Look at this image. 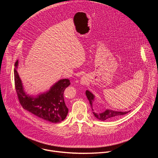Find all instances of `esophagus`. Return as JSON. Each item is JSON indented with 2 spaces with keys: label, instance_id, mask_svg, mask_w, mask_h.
Returning <instances> with one entry per match:
<instances>
[{
  "label": "esophagus",
  "instance_id": "obj_1",
  "mask_svg": "<svg viewBox=\"0 0 158 158\" xmlns=\"http://www.w3.org/2000/svg\"><path fill=\"white\" fill-rule=\"evenodd\" d=\"M88 81H89V79H88V77H87V76H84L81 79V84L85 85L87 84Z\"/></svg>",
  "mask_w": 158,
  "mask_h": 158
}]
</instances>
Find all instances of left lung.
<instances>
[{
    "label": "left lung",
    "instance_id": "8db88e82",
    "mask_svg": "<svg viewBox=\"0 0 158 158\" xmlns=\"http://www.w3.org/2000/svg\"><path fill=\"white\" fill-rule=\"evenodd\" d=\"M85 95H86V97H87V99L89 101L90 105H91V106L92 110L93 111V114L94 115V116L98 119H99L100 121H105L106 119H111V118H116L118 116L126 114L128 113L129 112H130V110L123 112V111L113 110L109 109H107L104 111L101 112H96L94 110V108H93V102L94 101V98H95L94 95L92 93H91L89 91H88V90H86Z\"/></svg>",
    "mask_w": 158,
    "mask_h": 158
}]
</instances>
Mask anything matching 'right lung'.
<instances>
[{
  "label": "right lung",
  "mask_w": 158,
  "mask_h": 158,
  "mask_svg": "<svg viewBox=\"0 0 158 158\" xmlns=\"http://www.w3.org/2000/svg\"><path fill=\"white\" fill-rule=\"evenodd\" d=\"M19 60L15 63L14 81L19 102L24 109L47 121L57 123L62 121L68 113L64 99V92L70 84L68 79L59 80L48 91L36 96L28 94L24 90L17 72Z\"/></svg>",
  "instance_id": "add662e5"
}]
</instances>
